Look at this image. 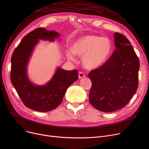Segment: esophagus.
Masks as SVG:
<instances>
[{"label": "esophagus", "instance_id": "34e87169", "mask_svg": "<svg viewBox=\"0 0 149 149\" xmlns=\"http://www.w3.org/2000/svg\"><path fill=\"white\" fill-rule=\"evenodd\" d=\"M84 77H85V75H84V73H83L81 72H80L79 73V77L80 78V79H82V78H83Z\"/></svg>", "mask_w": 149, "mask_h": 149}]
</instances>
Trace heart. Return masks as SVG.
I'll return each instance as SVG.
<instances>
[{
	"mask_svg": "<svg viewBox=\"0 0 149 149\" xmlns=\"http://www.w3.org/2000/svg\"><path fill=\"white\" fill-rule=\"evenodd\" d=\"M112 45L107 37L87 35L80 37L73 43L72 49L66 51L68 60L74 61L75 55L82 57L81 63L86 69H96L102 66L108 60Z\"/></svg>",
	"mask_w": 149,
	"mask_h": 149,
	"instance_id": "obj_1",
	"label": "heart"
}]
</instances>
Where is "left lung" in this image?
Wrapping results in <instances>:
<instances>
[{
	"label": "left lung",
	"instance_id": "1",
	"mask_svg": "<svg viewBox=\"0 0 149 149\" xmlns=\"http://www.w3.org/2000/svg\"><path fill=\"white\" fill-rule=\"evenodd\" d=\"M115 50L100 68L88 74L92 81L89 101L97 110L113 112L126 106L138 86L139 61L128 39L114 33Z\"/></svg>",
	"mask_w": 149,
	"mask_h": 149
}]
</instances>
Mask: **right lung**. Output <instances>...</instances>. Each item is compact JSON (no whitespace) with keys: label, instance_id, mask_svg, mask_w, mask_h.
Here are the masks:
<instances>
[{"label":"right lung","instance_id":"add662e5","mask_svg":"<svg viewBox=\"0 0 149 149\" xmlns=\"http://www.w3.org/2000/svg\"><path fill=\"white\" fill-rule=\"evenodd\" d=\"M60 34L39 28L22 38L11 57V81L25 106L38 112H49L62 102L67 89L79 79L77 70H66L58 67L52 79L44 85L33 84L29 79L27 66L39 40L54 42Z\"/></svg>","mask_w":149,"mask_h":149}]
</instances>
